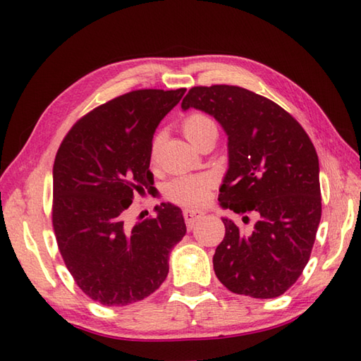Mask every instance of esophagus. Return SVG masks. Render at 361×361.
I'll return each mask as SVG.
<instances>
[{
	"label": "esophagus",
	"instance_id": "obj_1",
	"mask_svg": "<svg viewBox=\"0 0 361 361\" xmlns=\"http://www.w3.org/2000/svg\"><path fill=\"white\" fill-rule=\"evenodd\" d=\"M203 216H204V212L198 211V209H185V211H183V217H185L188 228H192Z\"/></svg>",
	"mask_w": 361,
	"mask_h": 361
}]
</instances>
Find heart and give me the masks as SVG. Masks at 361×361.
Listing matches in <instances>:
<instances>
[{"label": "heart", "mask_w": 361, "mask_h": 361, "mask_svg": "<svg viewBox=\"0 0 361 361\" xmlns=\"http://www.w3.org/2000/svg\"><path fill=\"white\" fill-rule=\"evenodd\" d=\"M183 133L194 145L200 144L206 137L217 135V124L214 119L204 113H190L183 121ZM158 140L153 142V153L157 150ZM214 186V180L208 175H195V176H181L169 181L164 189V195L169 202L188 208H195L208 202L211 189Z\"/></svg>", "instance_id": "b5f03b06"}]
</instances>
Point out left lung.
I'll use <instances>...</instances> for the list:
<instances>
[{"label":"left lung","mask_w":361,"mask_h":361,"mask_svg":"<svg viewBox=\"0 0 361 361\" xmlns=\"http://www.w3.org/2000/svg\"><path fill=\"white\" fill-rule=\"evenodd\" d=\"M190 106L209 113L228 135L220 204L257 217L250 234L221 219L225 239L214 255V271L233 293L281 296L302 274L315 243L321 220L317 150L290 113L250 90L194 87L181 102L183 110Z\"/></svg>","instance_id":"obj_1"}]
</instances>
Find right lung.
Listing matches in <instances>:
<instances>
[{"mask_svg": "<svg viewBox=\"0 0 361 361\" xmlns=\"http://www.w3.org/2000/svg\"><path fill=\"white\" fill-rule=\"evenodd\" d=\"M186 88L135 90L87 113L57 150L52 171V226L79 288L102 305H128L159 288L169 252L186 234L181 209L130 225L136 194L152 189L153 133Z\"/></svg>", "mask_w": 361, "mask_h": 361, "instance_id": "obj_1", "label": "right lung"}]
</instances>
